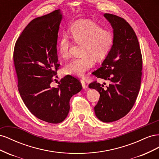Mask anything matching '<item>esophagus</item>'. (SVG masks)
I'll return each mask as SVG.
<instances>
[{
  "label": "esophagus",
  "mask_w": 159,
  "mask_h": 159,
  "mask_svg": "<svg viewBox=\"0 0 159 159\" xmlns=\"http://www.w3.org/2000/svg\"><path fill=\"white\" fill-rule=\"evenodd\" d=\"M81 84L82 85V87L84 89H86L87 88V84L85 83V81L84 80H81Z\"/></svg>",
  "instance_id": "esophagus-1"
}]
</instances>
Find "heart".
<instances>
[{
    "mask_svg": "<svg viewBox=\"0 0 159 159\" xmlns=\"http://www.w3.org/2000/svg\"><path fill=\"white\" fill-rule=\"evenodd\" d=\"M70 34L76 44H82L81 58L74 59L64 68L65 74L82 77L94 65L93 59H103L111 49L114 38L111 33L90 20L76 22L70 28ZM73 42L68 34L64 33L60 38L57 49L61 58L66 60L71 56Z\"/></svg>",
    "mask_w": 159,
    "mask_h": 159,
    "instance_id": "1",
    "label": "heart"
}]
</instances>
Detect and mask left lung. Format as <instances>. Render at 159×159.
<instances>
[{
  "mask_svg": "<svg viewBox=\"0 0 159 159\" xmlns=\"http://www.w3.org/2000/svg\"><path fill=\"white\" fill-rule=\"evenodd\" d=\"M113 29V44L101 68L93 75L109 81L107 88L97 81L89 88L99 91V99L94 107L97 117L105 123L115 121L130 111L141 87L143 59L137 37L124 18L104 14Z\"/></svg>",
  "mask_w": 159,
  "mask_h": 159,
  "instance_id": "obj_1",
  "label": "left lung"
}]
</instances>
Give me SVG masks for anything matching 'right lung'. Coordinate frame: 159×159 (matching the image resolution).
<instances>
[{
  "label": "right lung",
  "mask_w": 159,
  "mask_h": 159,
  "mask_svg": "<svg viewBox=\"0 0 159 159\" xmlns=\"http://www.w3.org/2000/svg\"><path fill=\"white\" fill-rule=\"evenodd\" d=\"M62 14L56 10L32 20L17 39L13 60L18 88L26 107L42 121L59 123L68 116L70 100L82 89L70 75L57 88L50 84L57 74V40Z\"/></svg>",
  "instance_id": "right-lung-1"
}]
</instances>
